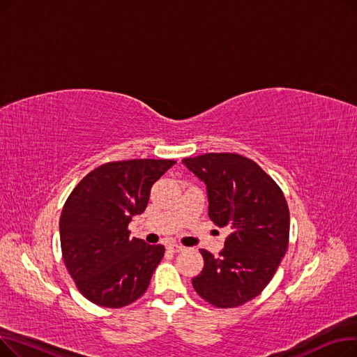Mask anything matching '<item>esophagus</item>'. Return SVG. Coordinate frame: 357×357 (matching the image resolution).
Returning a JSON list of instances; mask_svg holds the SVG:
<instances>
[{"instance_id": "obj_1", "label": "esophagus", "mask_w": 357, "mask_h": 357, "mask_svg": "<svg viewBox=\"0 0 357 357\" xmlns=\"http://www.w3.org/2000/svg\"><path fill=\"white\" fill-rule=\"evenodd\" d=\"M169 249H171V250H172V252H175V253L185 250V248H183V246H181V245H175V243H174V245L169 246Z\"/></svg>"}]
</instances>
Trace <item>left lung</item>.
<instances>
[{
    "label": "left lung",
    "instance_id": "1",
    "mask_svg": "<svg viewBox=\"0 0 357 357\" xmlns=\"http://www.w3.org/2000/svg\"><path fill=\"white\" fill-rule=\"evenodd\" d=\"M182 163L207 186L208 215L230 234L215 257L201 249L197 294L218 308L257 296L271 282L289 238V210L276 182L253 160L236 153H205Z\"/></svg>",
    "mask_w": 357,
    "mask_h": 357
}]
</instances>
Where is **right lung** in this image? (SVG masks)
Wrapping results in <instances>:
<instances>
[{"mask_svg": "<svg viewBox=\"0 0 357 357\" xmlns=\"http://www.w3.org/2000/svg\"><path fill=\"white\" fill-rule=\"evenodd\" d=\"M175 163L109 162L93 169L70 192L59 220L62 256L91 303L121 308L146 292L165 248L130 238L127 227L146 210L152 185Z\"/></svg>", "mask_w": 357, "mask_h": 357, "instance_id": "1", "label": "right lung"}]
</instances>
